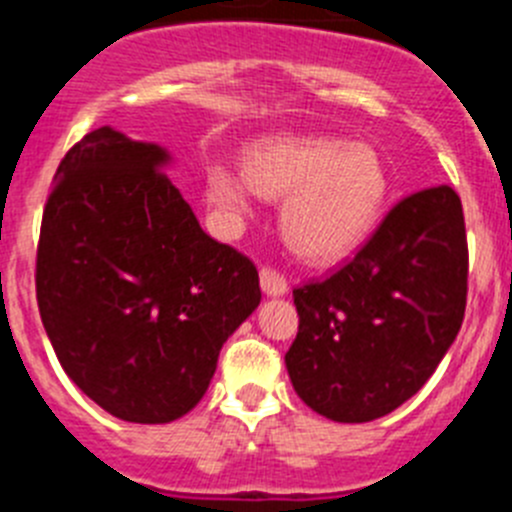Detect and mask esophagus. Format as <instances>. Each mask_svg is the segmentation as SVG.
<instances>
[{
  "label": "esophagus",
  "mask_w": 512,
  "mask_h": 512,
  "mask_svg": "<svg viewBox=\"0 0 512 512\" xmlns=\"http://www.w3.org/2000/svg\"><path fill=\"white\" fill-rule=\"evenodd\" d=\"M260 285L267 296H283V293H288V280H285V275L270 265H265L260 270Z\"/></svg>",
  "instance_id": "34e87169"
}]
</instances>
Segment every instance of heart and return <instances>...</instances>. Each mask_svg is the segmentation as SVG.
Listing matches in <instances>:
<instances>
[{
    "mask_svg": "<svg viewBox=\"0 0 512 512\" xmlns=\"http://www.w3.org/2000/svg\"><path fill=\"white\" fill-rule=\"evenodd\" d=\"M206 199L229 219L250 214L255 193L283 202L280 227L293 250L311 262H334L370 234L388 193L380 155L365 142L278 135L245 153V173L209 165Z\"/></svg>",
    "mask_w": 512,
    "mask_h": 512,
    "instance_id": "b5f03b06",
    "label": "heart"
}]
</instances>
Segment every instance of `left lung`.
Wrapping results in <instances>:
<instances>
[{
    "label": "left lung",
    "instance_id": "1",
    "mask_svg": "<svg viewBox=\"0 0 512 512\" xmlns=\"http://www.w3.org/2000/svg\"><path fill=\"white\" fill-rule=\"evenodd\" d=\"M467 229L457 191L405 196L352 260L293 288L285 352L303 403L339 423L388 416L434 375L467 308Z\"/></svg>",
    "mask_w": 512,
    "mask_h": 512
}]
</instances>
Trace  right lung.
Listing matches in <instances>:
<instances>
[{"label": "right lung", "instance_id": "1", "mask_svg": "<svg viewBox=\"0 0 512 512\" xmlns=\"http://www.w3.org/2000/svg\"><path fill=\"white\" fill-rule=\"evenodd\" d=\"M165 163L163 147L89 132L55 170L35 257L55 357L130 423L186 416L262 298L255 262L199 227Z\"/></svg>", "mask_w": 512, "mask_h": 512}]
</instances>
